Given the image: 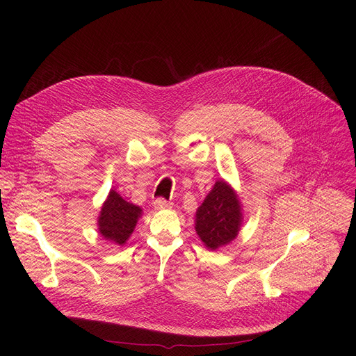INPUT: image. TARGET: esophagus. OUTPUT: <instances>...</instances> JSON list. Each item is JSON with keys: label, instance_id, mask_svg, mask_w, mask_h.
Listing matches in <instances>:
<instances>
[{"label": "esophagus", "instance_id": "obj_1", "mask_svg": "<svg viewBox=\"0 0 356 356\" xmlns=\"http://www.w3.org/2000/svg\"><path fill=\"white\" fill-rule=\"evenodd\" d=\"M153 207L157 209V211H163V209H170L172 208V203L167 202L164 199H157L153 202Z\"/></svg>", "mask_w": 356, "mask_h": 356}]
</instances>
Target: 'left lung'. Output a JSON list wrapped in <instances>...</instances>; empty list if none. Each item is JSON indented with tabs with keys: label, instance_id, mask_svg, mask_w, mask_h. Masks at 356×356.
Returning <instances> with one entry per match:
<instances>
[{
	"label": "left lung",
	"instance_id": "left-lung-1",
	"mask_svg": "<svg viewBox=\"0 0 356 356\" xmlns=\"http://www.w3.org/2000/svg\"><path fill=\"white\" fill-rule=\"evenodd\" d=\"M244 213L236 191L227 180H216L195 215V231L203 245L216 251L238 236Z\"/></svg>",
	"mask_w": 356,
	"mask_h": 356
}]
</instances>
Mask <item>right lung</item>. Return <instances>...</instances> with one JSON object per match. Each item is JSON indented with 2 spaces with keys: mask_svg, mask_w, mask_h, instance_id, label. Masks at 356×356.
<instances>
[{
  "mask_svg": "<svg viewBox=\"0 0 356 356\" xmlns=\"http://www.w3.org/2000/svg\"><path fill=\"white\" fill-rule=\"evenodd\" d=\"M141 216L143 209L140 207L127 202L118 192L111 189L98 215V232L105 241L124 247Z\"/></svg>",
  "mask_w": 356,
  "mask_h": 356,
  "instance_id": "right-lung-1",
  "label": "right lung"
}]
</instances>
